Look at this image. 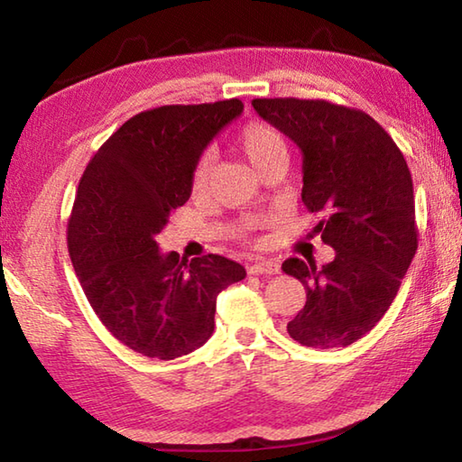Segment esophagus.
I'll return each mask as SVG.
<instances>
[{
	"label": "esophagus",
	"mask_w": 462,
	"mask_h": 462,
	"mask_svg": "<svg viewBox=\"0 0 462 462\" xmlns=\"http://www.w3.org/2000/svg\"><path fill=\"white\" fill-rule=\"evenodd\" d=\"M281 269L275 261H256L254 264H250L248 273L250 275H277Z\"/></svg>",
	"instance_id": "obj_1"
}]
</instances>
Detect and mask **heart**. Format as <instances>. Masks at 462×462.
Instances as JSON below:
<instances>
[{
  "label": "heart",
  "mask_w": 462,
  "mask_h": 462,
  "mask_svg": "<svg viewBox=\"0 0 462 462\" xmlns=\"http://www.w3.org/2000/svg\"><path fill=\"white\" fill-rule=\"evenodd\" d=\"M238 148L240 152L246 156V161L256 171L267 169L269 165L277 161L287 162V143L283 134L277 128L269 126L263 122H250L238 134ZM214 161L212 154H201L198 162H195L193 173H191V187L193 191H203L212 177Z\"/></svg>",
  "instance_id": "obj_1"
}]
</instances>
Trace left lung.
Returning <instances> with one entry per match:
<instances>
[{
    "instance_id": "obj_1",
    "label": "left lung",
    "mask_w": 462,
    "mask_h": 462,
    "mask_svg": "<svg viewBox=\"0 0 462 462\" xmlns=\"http://www.w3.org/2000/svg\"><path fill=\"white\" fill-rule=\"evenodd\" d=\"M253 107L300 146L301 201L326 212L314 232L336 253L322 269L297 256L283 263L308 297L287 332L303 346H348L385 316L418 250L408 162L361 109L295 97L253 99Z\"/></svg>"
}]
</instances>
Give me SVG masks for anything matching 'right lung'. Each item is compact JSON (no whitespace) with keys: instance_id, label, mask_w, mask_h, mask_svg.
<instances>
[{"instance_id":"obj_1","label":"right lung","mask_w":462,"mask_h":462,"mask_svg":"<svg viewBox=\"0 0 462 462\" xmlns=\"http://www.w3.org/2000/svg\"><path fill=\"white\" fill-rule=\"evenodd\" d=\"M242 109L240 99L146 109L101 144L81 177L69 254L101 324L134 353L171 361L203 346L217 293L246 277L226 256L181 261L156 245L189 199L195 162Z\"/></svg>"}]
</instances>
